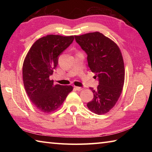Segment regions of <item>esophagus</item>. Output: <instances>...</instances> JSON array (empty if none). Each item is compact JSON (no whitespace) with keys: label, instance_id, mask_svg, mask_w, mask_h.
I'll list each match as a JSON object with an SVG mask.
<instances>
[{"label":"esophagus","instance_id":"esophagus-1","mask_svg":"<svg viewBox=\"0 0 152 152\" xmlns=\"http://www.w3.org/2000/svg\"><path fill=\"white\" fill-rule=\"evenodd\" d=\"M75 89L76 90V91H81L82 89V87H78V86H75Z\"/></svg>","mask_w":152,"mask_h":152}]
</instances>
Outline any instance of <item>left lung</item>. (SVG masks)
<instances>
[{"label": "left lung", "instance_id": "obj_1", "mask_svg": "<svg viewBox=\"0 0 152 152\" xmlns=\"http://www.w3.org/2000/svg\"><path fill=\"white\" fill-rule=\"evenodd\" d=\"M76 42L87 54L91 70L99 80L92 101L87 103L92 112L103 115L115 106L121 94L125 80V68L119 48L113 41L99 32L74 36Z\"/></svg>", "mask_w": 152, "mask_h": 152}]
</instances>
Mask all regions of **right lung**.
<instances>
[{
    "label": "right lung",
    "instance_id": "1",
    "mask_svg": "<svg viewBox=\"0 0 152 152\" xmlns=\"http://www.w3.org/2000/svg\"><path fill=\"white\" fill-rule=\"evenodd\" d=\"M74 37L48 35L33 43L23 65V80L28 96L35 107L43 113L55 111L68 94L72 86L53 84L52 75L58 58L73 42Z\"/></svg>",
    "mask_w": 152,
    "mask_h": 152
}]
</instances>
